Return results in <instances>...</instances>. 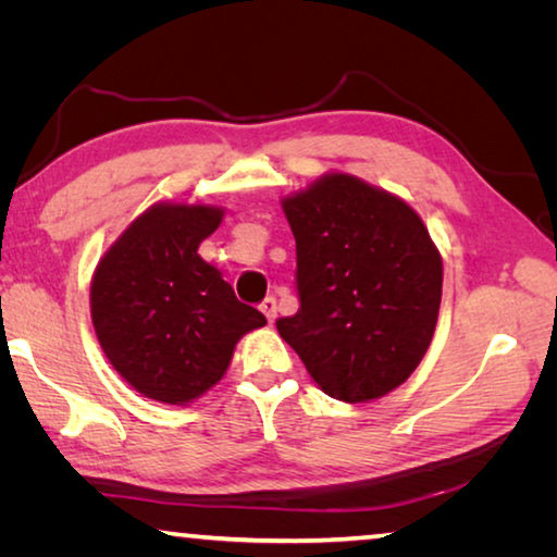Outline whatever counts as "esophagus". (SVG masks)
I'll use <instances>...</instances> for the list:
<instances>
[{
    "label": "esophagus",
    "instance_id": "esophagus-1",
    "mask_svg": "<svg viewBox=\"0 0 557 557\" xmlns=\"http://www.w3.org/2000/svg\"><path fill=\"white\" fill-rule=\"evenodd\" d=\"M260 309H262V314L268 317L270 324L275 322V319H277V299H275V297H268V299L260 305Z\"/></svg>",
    "mask_w": 557,
    "mask_h": 557
}]
</instances>
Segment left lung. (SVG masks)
Here are the masks:
<instances>
[{
    "label": "left lung",
    "mask_w": 557,
    "mask_h": 557,
    "mask_svg": "<svg viewBox=\"0 0 557 557\" xmlns=\"http://www.w3.org/2000/svg\"><path fill=\"white\" fill-rule=\"evenodd\" d=\"M297 243L299 312L277 319L326 395L383 398L410 379L432 342L442 258L398 196L351 174H324L282 199Z\"/></svg>",
    "instance_id": "1"
}]
</instances>
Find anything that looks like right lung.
Segmentation results:
<instances>
[{
	"mask_svg": "<svg viewBox=\"0 0 557 557\" xmlns=\"http://www.w3.org/2000/svg\"><path fill=\"white\" fill-rule=\"evenodd\" d=\"M223 209L159 201L100 258L90 282L96 336L132 388L186 405L228 371L235 344L268 324L199 256Z\"/></svg>",
	"mask_w": 557,
	"mask_h": 557,
	"instance_id": "add662e5",
	"label": "right lung"
}]
</instances>
